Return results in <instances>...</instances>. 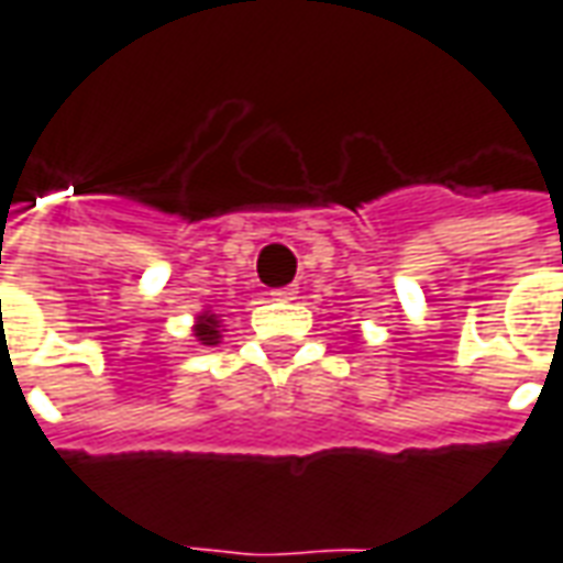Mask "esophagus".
I'll list each match as a JSON object with an SVG mask.
<instances>
[{"mask_svg": "<svg viewBox=\"0 0 563 563\" xmlns=\"http://www.w3.org/2000/svg\"><path fill=\"white\" fill-rule=\"evenodd\" d=\"M273 297H275V300H285V303H288V300H297V285H285V288H275Z\"/></svg>", "mask_w": 563, "mask_h": 563, "instance_id": "esophagus-1", "label": "esophagus"}]
</instances>
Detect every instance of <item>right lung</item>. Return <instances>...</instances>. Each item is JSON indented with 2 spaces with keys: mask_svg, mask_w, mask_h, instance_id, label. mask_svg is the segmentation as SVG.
I'll list each match as a JSON object with an SVG mask.
<instances>
[{
  "mask_svg": "<svg viewBox=\"0 0 563 563\" xmlns=\"http://www.w3.org/2000/svg\"><path fill=\"white\" fill-rule=\"evenodd\" d=\"M220 324H217V316H199V324H196V336H199L205 346H211V343H217L220 340V331H217Z\"/></svg>",
  "mask_w": 563,
  "mask_h": 563,
  "instance_id": "1",
  "label": "right lung"
}]
</instances>
